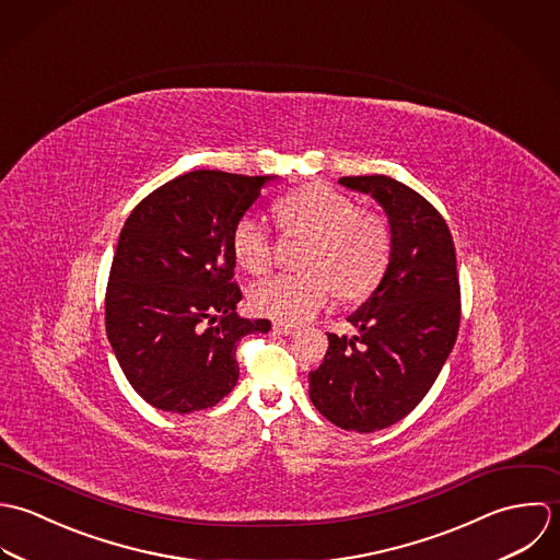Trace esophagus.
<instances>
[{
  "mask_svg": "<svg viewBox=\"0 0 560 560\" xmlns=\"http://www.w3.org/2000/svg\"><path fill=\"white\" fill-rule=\"evenodd\" d=\"M272 331L279 334V336H292V334H296V327H294V325H288V323H275V325H272Z\"/></svg>",
  "mask_w": 560,
  "mask_h": 560,
  "instance_id": "obj_1",
  "label": "esophagus"
}]
</instances>
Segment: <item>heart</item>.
Instances as JSON below:
<instances>
[{
  "label": "heart",
  "mask_w": 560,
  "mask_h": 560,
  "mask_svg": "<svg viewBox=\"0 0 560 560\" xmlns=\"http://www.w3.org/2000/svg\"><path fill=\"white\" fill-rule=\"evenodd\" d=\"M285 231L310 233L301 272L275 275L250 290L257 314L285 323L314 318L339 292L341 299L368 294L389 261V229L381 217L359 212L336 188L312 184L277 203ZM237 264L261 275L272 266V231L261 217H242L231 233Z\"/></svg>",
  "instance_id": "obj_1"
}]
</instances>
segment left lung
I'll use <instances>...</instances> for the list:
<instances>
[{"label": "left lung", "instance_id": "left-lung-1", "mask_svg": "<svg viewBox=\"0 0 560 560\" xmlns=\"http://www.w3.org/2000/svg\"><path fill=\"white\" fill-rule=\"evenodd\" d=\"M339 184L381 203L392 253L376 290L346 318L359 334H329L310 398L339 429L374 433L409 416L446 363L460 320L456 255L444 217L409 186L385 175Z\"/></svg>", "mask_w": 560, "mask_h": 560}]
</instances>
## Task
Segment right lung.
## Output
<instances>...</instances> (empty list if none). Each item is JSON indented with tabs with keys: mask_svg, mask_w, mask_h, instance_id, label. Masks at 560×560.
I'll list each match as a JSON object with an SVG mask.
<instances>
[{
	"mask_svg": "<svg viewBox=\"0 0 560 560\" xmlns=\"http://www.w3.org/2000/svg\"><path fill=\"white\" fill-rule=\"evenodd\" d=\"M223 171L179 175L144 197L114 250L106 334L129 385L160 411L214 407L235 387L237 341L270 323L240 318L231 233L266 182Z\"/></svg>",
	"mask_w": 560,
	"mask_h": 560,
	"instance_id": "add662e5",
	"label": "right lung"
}]
</instances>
